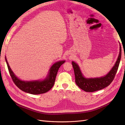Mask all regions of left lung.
Masks as SVG:
<instances>
[{
    "label": "left lung",
    "mask_w": 125,
    "mask_h": 125,
    "mask_svg": "<svg viewBox=\"0 0 125 125\" xmlns=\"http://www.w3.org/2000/svg\"><path fill=\"white\" fill-rule=\"evenodd\" d=\"M122 55V48L120 45V52L118 59L109 73L105 77L86 79L83 76L78 65L74 62H72L75 75V82L77 85L85 92H93L103 89L110 84L114 80L119 67Z\"/></svg>",
    "instance_id": "obj_1"
}]
</instances>
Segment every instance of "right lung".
<instances>
[{
	"label": "right lung",
	"mask_w": 125,
	"mask_h": 125,
	"mask_svg": "<svg viewBox=\"0 0 125 125\" xmlns=\"http://www.w3.org/2000/svg\"><path fill=\"white\" fill-rule=\"evenodd\" d=\"M5 59L10 75L14 83L22 91L32 94L45 93L50 90L55 83L56 77L59 68L61 65L65 62V60H63V61H59L54 63L51 68L48 77L43 81H23L19 79L14 75L7 62L6 57Z\"/></svg>",
	"instance_id": "1"
}]
</instances>
